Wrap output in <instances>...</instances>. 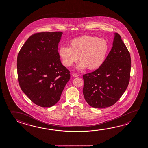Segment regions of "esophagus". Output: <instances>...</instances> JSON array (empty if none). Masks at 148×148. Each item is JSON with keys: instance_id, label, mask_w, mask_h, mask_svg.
<instances>
[{"instance_id": "34e87169", "label": "esophagus", "mask_w": 148, "mask_h": 148, "mask_svg": "<svg viewBox=\"0 0 148 148\" xmlns=\"http://www.w3.org/2000/svg\"><path fill=\"white\" fill-rule=\"evenodd\" d=\"M72 76H74V77H78V75L77 74H76V73H73V74H72Z\"/></svg>"}]
</instances>
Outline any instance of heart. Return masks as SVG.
<instances>
[{
    "label": "heart",
    "mask_w": 148,
    "mask_h": 148,
    "mask_svg": "<svg viewBox=\"0 0 148 148\" xmlns=\"http://www.w3.org/2000/svg\"><path fill=\"white\" fill-rule=\"evenodd\" d=\"M70 46L61 47L59 50L62 62L66 67L72 66L77 60L80 62L78 70L88 68L95 70L104 63L109 51V44L106 40L97 36H84L73 39Z\"/></svg>",
    "instance_id": "obj_1"
}]
</instances>
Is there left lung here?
<instances>
[{
  "label": "left lung",
  "mask_w": 148,
  "mask_h": 148,
  "mask_svg": "<svg viewBox=\"0 0 148 148\" xmlns=\"http://www.w3.org/2000/svg\"><path fill=\"white\" fill-rule=\"evenodd\" d=\"M131 68L130 53L121 36L114 33L112 47L104 63L83 75V94L88 104L97 108L114 104L127 88Z\"/></svg>",
  "instance_id": "1"
}]
</instances>
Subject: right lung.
<instances>
[{
  "mask_svg": "<svg viewBox=\"0 0 148 148\" xmlns=\"http://www.w3.org/2000/svg\"><path fill=\"white\" fill-rule=\"evenodd\" d=\"M61 32H42L27 39L18 54V79L23 92L35 104L49 107L56 104L70 71L61 62L58 46Z\"/></svg>",
  "mask_w": 148,
  "mask_h": 148,
  "instance_id": "add662e5",
  "label": "right lung"
}]
</instances>
